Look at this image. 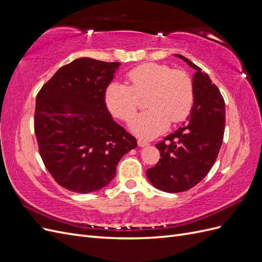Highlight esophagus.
I'll return each instance as SVG.
<instances>
[{
  "instance_id": "34e87169",
  "label": "esophagus",
  "mask_w": 262,
  "mask_h": 262,
  "mask_svg": "<svg viewBox=\"0 0 262 262\" xmlns=\"http://www.w3.org/2000/svg\"><path fill=\"white\" fill-rule=\"evenodd\" d=\"M138 145H139L140 147H144V146H147V145H149V143H148V142L144 141V140L140 139V140H138Z\"/></svg>"
}]
</instances>
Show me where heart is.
I'll use <instances>...</instances> for the list:
<instances>
[{
  "instance_id": "1",
  "label": "heart",
  "mask_w": 262,
  "mask_h": 262,
  "mask_svg": "<svg viewBox=\"0 0 262 262\" xmlns=\"http://www.w3.org/2000/svg\"><path fill=\"white\" fill-rule=\"evenodd\" d=\"M131 86L110 83L105 92L106 106L115 117L129 121L139 108V98L146 99L147 112L130 122V130L143 139H153L188 117L193 106V85L190 77L169 66L145 63L126 74Z\"/></svg>"
}]
</instances>
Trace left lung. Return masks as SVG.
Here are the masks:
<instances>
[{"label": "left lung", "mask_w": 262, "mask_h": 262, "mask_svg": "<svg viewBox=\"0 0 262 262\" xmlns=\"http://www.w3.org/2000/svg\"><path fill=\"white\" fill-rule=\"evenodd\" d=\"M173 55L195 70L193 106L182 125L156 144L161 152L160 162L146 170L150 184L169 193L186 191L208 175L225 130V104L217 87L184 55Z\"/></svg>", "instance_id": "obj_1"}]
</instances>
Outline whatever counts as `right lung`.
Segmentation results:
<instances>
[{
  "mask_svg": "<svg viewBox=\"0 0 262 262\" xmlns=\"http://www.w3.org/2000/svg\"><path fill=\"white\" fill-rule=\"evenodd\" d=\"M119 62L80 58L60 68L36 98L35 134L45 166L70 191L109 185L137 140L119 125L105 102Z\"/></svg>",
  "mask_w": 262,
  "mask_h": 262,
  "instance_id": "1",
  "label": "right lung"
}]
</instances>
